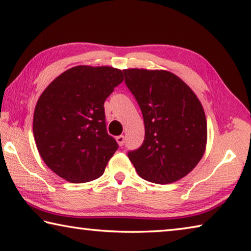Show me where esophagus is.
Instances as JSON below:
<instances>
[{"label": "esophagus", "instance_id": "esophagus-1", "mask_svg": "<svg viewBox=\"0 0 251 251\" xmlns=\"http://www.w3.org/2000/svg\"><path fill=\"white\" fill-rule=\"evenodd\" d=\"M116 140L118 142V145L120 147L125 145V137H123V135H118V137L116 138Z\"/></svg>", "mask_w": 251, "mask_h": 251}]
</instances>
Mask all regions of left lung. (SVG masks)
<instances>
[{
  "instance_id": "8db88e82",
  "label": "left lung",
  "mask_w": 251,
  "mask_h": 251,
  "mask_svg": "<svg viewBox=\"0 0 251 251\" xmlns=\"http://www.w3.org/2000/svg\"><path fill=\"white\" fill-rule=\"evenodd\" d=\"M126 84L137 100L145 121V141L128 152L135 171L147 181H178L202 158L207 120L195 92L166 70H123Z\"/></svg>"
}]
</instances>
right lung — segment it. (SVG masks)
Wrapping results in <instances>:
<instances>
[{"label":"right lung","mask_w":251,"mask_h":251,"mask_svg":"<svg viewBox=\"0 0 251 251\" xmlns=\"http://www.w3.org/2000/svg\"><path fill=\"white\" fill-rule=\"evenodd\" d=\"M123 81L112 67L77 65L55 77L41 94L33 134L41 158L72 183L103 175L118 143L106 132L104 101Z\"/></svg>","instance_id":"right-lung-1"}]
</instances>
